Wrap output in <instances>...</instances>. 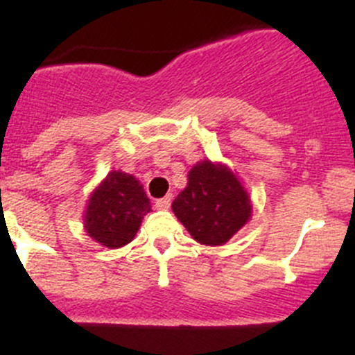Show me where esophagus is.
Here are the masks:
<instances>
[{"instance_id": "obj_1", "label": "esophagus", "mask_w": 355, "mask_h": 355, "mask_svg": "<svg viewBox=\"0 0 355 355\" xmlns=\"http://www.w3.org/2000/svg\"><path fill=\"white\" fill-rule=\"evenodd\" d=\"M170 202H171V199H170V198L157 199L156 202H155V207H156V209H163V211H166L168 207H170Z\"/></svg>"}]
</instances>
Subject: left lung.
Here are the masks:
<instances>
[{
  "label": "left lung",
  "instance_id": "1",
  "mask_svg": "<svg viewBox=\"0 0 355 355\" xmlns=\"http://www.w3.org/2000/svg\"><path fill=\"white\" fill-rule=\"evenodd\" d=\"M175 216L202 245H223L252 218V200L241 178L223 163L198 161L187 187L171 204Z\"/></svg>",
  "mask_w": 355,
  "mask_h": 355
}]
</instances>
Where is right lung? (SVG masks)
Segmentation results:
<instances>
[{"label": "right lung", "instance_id": "add662e5", "mask_svg": "<svg viewBox=\"0 0 355 355\" xmlns=\"http://www.w3.org/2000/svg\"><path fill=\"white\" fill-rule=\"evenodd\" d=\"M151 200L141 182L130 173L111 170L91 192L84 211V230L108 249H120L134 241Z\"/></svg>", "mask_w": 355, "mask_h": 355}]
</instances>
